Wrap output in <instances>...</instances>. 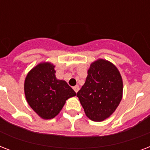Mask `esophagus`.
Returning a JSON list of instances; mask_svg holds the SVG:
<instances>
[{
  "label": "esophagus",
  "instance_id": "1",
  "mask_svg": "<svg viewBox=\"0 0 150 150\" xmlns=\"http://www.w3.org/2000/svg\"><path fill=\"white\" fill-rule=\"evenodd\" d=\"M73 89L75 90V93H78V91L79 90V86H75L73 87Z\"/></svg>",
  "mask_w": 150,
  "mask_h": 150
}]
</instances>
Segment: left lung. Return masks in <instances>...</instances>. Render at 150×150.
<instances>
[{
    "mask_svg": "<svg viewBox=\"0 0 150 150\" xmlns=\"http://www.w3.org/2000/svg\"><path fill=\"white\" fill-rule=\"evenodd\" d=\"M86 82L77 93L85 114L93 121L111 115L123 96V81L117 68L110 61L98 59L90 64Z\"/></svg>",
    "mask_w": 150,
    "mask_h": 150,
    "instance_id": "1",
    "label": "left lung"
}]
</instances>
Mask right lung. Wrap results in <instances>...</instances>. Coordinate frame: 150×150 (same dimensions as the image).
I'll return each instance as SVG.
<instances>
[{"label":"right lung","instance_id":"right-lung-1","mask_svg":"<svg viewBox=\"0 0 150 150\" xmlns=\"http://www.w3.org/2000/svg\"><path fill=\"white\" fill-rule=\"evenodd\" d=\"M54 68L50 62H41L29 71L24 82L28 104L45 120L56 117L66 100L76 95L64 80L57 79Z\"/></svg>","mask_w":150,"mask_h":150}]
</instances>
